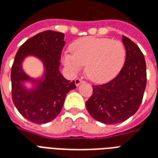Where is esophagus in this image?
I'll return each instance as SVG.
<instances>
[{
  "instance_id": "1",
  "label": "esophagus",
  "mask_w": 158,
  "mask_h": 158,
  "mask_svg": "<svg viewBox=\"0 0 158 158\" xmlns=\"http://www.w3.org/2000/svg\"><path fill=\"white\" fill-rule=\"evenodd\" d=\"M83 82H84V80H83L82 79H79V78H78V79H75V85L77 86L79 85H80V84Z\"/></svg>"
}]
</instances>
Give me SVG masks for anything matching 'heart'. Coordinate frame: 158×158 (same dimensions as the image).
<instances>
[{"label": "heart", "mask_w": 158, "mask_h": 158, "mask_svg": "<svg viewBox=\"0 0 158 158\" xmlns=\"http://www.w3.org/2000/svg\"><path fill=\"white\" fill-rule=\"evenodd\" d=\"M70 52L62 56L63 64L73 74L79 73L85 65L87 77L97 84L114 79L124 66L127 54L120 40L93 36L75 40Z\"/></svg>", "instance_id": "heart-1"}]
</instances>
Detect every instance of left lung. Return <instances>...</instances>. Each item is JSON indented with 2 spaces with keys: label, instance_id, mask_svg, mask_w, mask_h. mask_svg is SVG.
Segmentation results:
<instances>
[{
  "label": "left lung",
  "instance_id": "obj_1",
  "mask_svg": "<svg viewBox=\"0 0 158 158\" xmlns=\"http://www.w3.org/2000/svg\"><path fill=\"white\" fill-rule=\"evenodd\" d=\"M126 48L124 66L109 82L93 85L92 96L85 103L89 115L106 124L125 121L139 109L146 86L144 55L135 42L123 35Z\"/></svg>",
  "mask_w": 158,
  "mask_h": 158
}]
</instances>
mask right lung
<instances>
[{
	"label": "right lung",
	"instance_id": "right-lung-1",
	"mask_svg": "<svg viewBox=\"0 0 158 158\" xmlns=\"http://www.w3.org/2000/svg\"><path fill=\"white\" fill-rule=\"evenodd\" d=\"M64 45V34L46 30L26 40L16 54L11 71L12 102L21 115L30 122H51L61 113L67 93L76 88L74 81L66 79L59 71ZM27 55H35L43 62V79L33 80L22 71V62ZM29 80L36 84L30 91L22 85Z\"/></svg>",
	"mask_w": 158,
	"mask_h": 158
}]
</instances>
